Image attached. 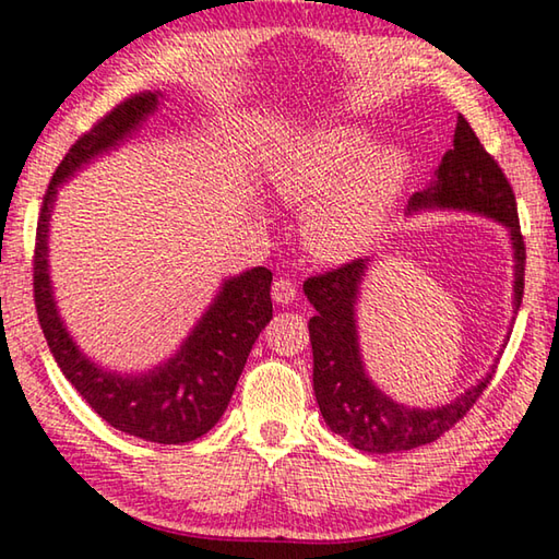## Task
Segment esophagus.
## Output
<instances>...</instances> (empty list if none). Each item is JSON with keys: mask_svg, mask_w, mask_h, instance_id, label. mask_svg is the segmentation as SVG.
<instances>
[{"mask_svg": "<svg viewBox=\"0 0 559 559\" xmlns=\"http://www.w3.org/2000/svg\"><path fill=\"white\" fill-rule=\"evenodd\" d=\"M271 298L276 300L278 306H288V302L296 300V286H293V283H290V281H286V278L273 281V286H271Z\"/></svg>", "mask_w": 559, "mask_h": 559, "instance_id": "obj_1", "label": "esophagus"}]
</instances>
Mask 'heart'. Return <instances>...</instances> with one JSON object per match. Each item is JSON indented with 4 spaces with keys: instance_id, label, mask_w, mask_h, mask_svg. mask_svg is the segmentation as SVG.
I'll use <instances>...</instances> for the list:
<instances>
[{
    "instance_id": "1",
    "label": "heart",
    "mask_w": 559,
    "mask_h": 559,
    "mask_svg": "<svg viewBox=\"0 0 559 559\" xmlns=\"http://www.w3.org/2000/svg\"><path fill=\"white\" fill-rule=\"evenodd\" d=\"M412 177V155L396 143H372L362 126L316 128L269 163L283 202L306 206L300 236L310 257L347 263L380 239Z\"/></svg>"
}]
</instances>
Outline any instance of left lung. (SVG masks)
I'll list each match as a JSON object with an SVG mask.
<instances>
[{"mask_svg":"<svg viewBox=\"0 0 559 559\" xmlns=\"http://www.w3.org/2000/svg\"><path fill=\"white\" fill-rule=\"evenodd\" d=\"M421 212H466L506 226L513 249V313H518L523 302L525 243L520 236L515 194L503 169L478 143L463 116L453 130V147L441 157L429 187L412 194L406 206L409 216ZM370 269L372 259H357L302 283V293L316 308L308 323L316 400L330 431L355 449L365 453L412 451L437 441L463 419L493 380L496 362L476 384L441 406H409L392 400L367 374L359 345L357 302Z\"/></svg>","mask_w":559,"mask_h":559,"instance_id":"8db88e82","label":"left lung"}]
</instances>
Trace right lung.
Instances as JSON below:
<instances>
[{
	"label": "right lung",
	"instance_id": "add662e5",
	"mask_svg": "<svg viewBox=\"0 0 559 559\" xmlns=\"http://www.w3.org/2000/svg\"><path fill=\"white\" fill-rule=\"evenodd\" d=\"M163 91L140 93L112 108L66 153L44 194L36 226L34 300L46 343L66 380L112 429L155 443H187L222 419L259 333L273 318L271 271L257 266L222 281L210 306L173 355L150 370L118 372L83 353L66 328L49 269V231L59 189L140 132L165 103Z\"/></svg>",
	"mask_w": 559,
	"mask_h": 559
}]
</instances>
